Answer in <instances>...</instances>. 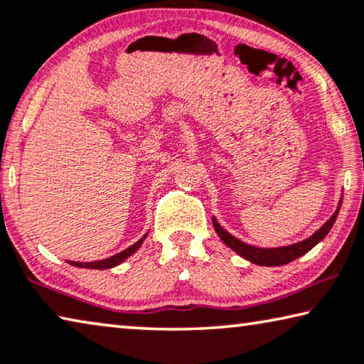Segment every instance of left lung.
I'll use <instances>...</instances> for the list:
<instances>
[{
    "label": "left lung",
    "instance_id": "left-lung-1",
    "mask_svg": "<svg viewBox=\"0 0 364 364\" xmlns=\"http://www.w3.org/2000/svg\"><path fill=\"white\" fill-rule=\"evenodd\" d=\"M342 200H343V197L340 198L337 210H335V213L331 216V220H327L326 225H323L322 228H318L311 237H307L304 240H301V242H296L291 245H284V247L262 249V247H255V245L244 244L242 240H239L237 237L231 236L226 229H223L220 226V223L216 221V218H213V226L223 242H225L229 249H232L234 252L239 254L240 257H244L245 260L252 262V264H255V265H262V267H279V265L289 264V262L298 259V257L304 255L306 252H309L314 245H317L323 237L327 236L328 231H331L333 226L335 220H337L340 206H342Z\"/></svg>",
    "mask_w": 364,
    "mask_h": 364
}]
</instances>
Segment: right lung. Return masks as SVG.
Returning <instances> with one entry per match:
<instances>
[{"instance_id":"obj_1","label":"right lung","mask_w":364,"mask_h":364,"mask_svg":"<svg viewBox=\"0 0 364 364\" xmlns=\"http://www.w3.org/2000/svg\"><path fill=\"white\" fill-rule=\"evenodd\" d=\"M148 232L144 234V236L138 240V242H135L133 245H130V247H127L125 250H122V252L115 254L109 257V259H104V260H97V262H70L68 264L75 265V267H80V268H94V270H107V268H112V267H117L119 264H122V262L127 260L128 257H130L132 254H135L136 250L141 247L143 240L146 239Z\"/></svg>"}]
</instances>
